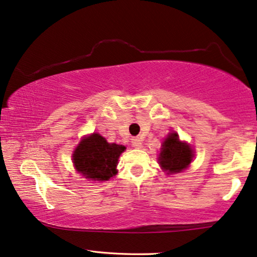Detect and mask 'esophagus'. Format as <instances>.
Here are the masks:
<instances>
[{
	"label": "esophagus",
	"instance_id": "obj_1",
	"mask_svg": "<svg viewBox=\"0 0 257 257\" xmlns=\"http://www.w3.org/2000/svg\"><path fill=\"white\" fill-rule=\"evenodd\" d=\"M132 145H133V147H134V148L140 149L142 147V141L139 138H134L132 140Z\"/></svg>",
	"mask_w": 257,
	"mask_h": 257
}]
</instances>
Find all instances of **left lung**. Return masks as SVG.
Here are the masks:
<instances>
[{
  "label": "left lung",
  "mask_w": 257,
  "mask_h": 257,
  "mask_svg": "<svg viewBox=\"0 0 257 257\" xmlns=\"http://www.w3.org/2000/svg\"><path fill=\"white\" fill-rule=\"evenodd\" d=\"M193 149L189 145L181 142L176 133H170L164 140L160 153V164L168 174L180 173L189 166L193 160Z\"/></svg>",
  "instance_id": "obj_1"
}]
</instances>
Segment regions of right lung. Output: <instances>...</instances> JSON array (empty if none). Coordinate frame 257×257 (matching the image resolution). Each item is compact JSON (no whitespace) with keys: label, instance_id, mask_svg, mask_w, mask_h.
Returning <instances> with one entry per match:
<instances>
[{"label":"right lung","instance_id":"add662e5","mask_svg":"<svg viewBox=\"0 0 257 257\" xmlns=\"http://www.w3.org/2000/svg\"><path fill=\"white\" fill-rule=\"evenodd\" d=\"M124 150V146L108 143L100 134H93L82 140L74 152L73 162L85 179L108 181L117 174L118 157Z\"/></svg>","mask_w":257,"mask_h":257}]
</instances>
